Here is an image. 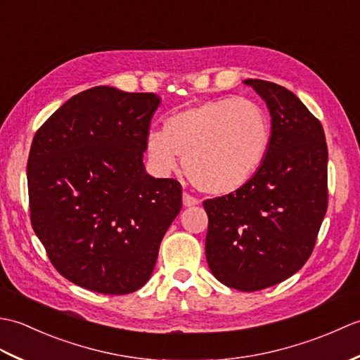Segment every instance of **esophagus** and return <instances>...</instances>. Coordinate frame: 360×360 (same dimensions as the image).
<instances>
[{
	"label": "esophagus",
	"mask_w": 360,
	"mask_h": 360,
	"mask_svg": "<svg viewBox=\"0 0 360 360\" xmlns=\"http://www.w3.org/2000/svg\"><path fill=\"white\" fill-rule=\"evenodd\" d=\"M182 202H184L186 207H192V205L200 204V200H196V198L192 196V195L184 193V195H182Z\"/></svg>",
	"instance_id": "34e87169"
}]
</instances>
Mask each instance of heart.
I'll use <instances>...</instances> for the list:
<instances>
[{
  "label": "heart",
  "instance_id": "obj_1",
  "mask_svg": "<svg viewBox=\"0 0 360 360\" xmlns=\"http://www.w3.org/2000/svg\"><path fill=\"white\" fill-rule=\"evenodd\" d=\"M271 119L255 101L223 97L190 106L147 136L151 165L167 174L184 156V172L205 193L226 195L249 182L271 145Z\"/></svg>",
  "mask_w": 360,
  "mask_h": 360
}]
</instances>
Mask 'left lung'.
<instances>
[{"label":"left lung","mask_w":360,"mask_h":360,"mask_svg":"<svg viewBox=\"0 0 360 360\" xmlns=\"http://www.w3.org/2000/svg\"><path fill=\"white\" fill-rule=\"evenodd\" d=\"M271 112L262 167L235 192L202 202L205 257L223 285L254 292L308 262L328 209V148L320 120L277 83L249 79Z\"/></svg>","instance_id":"1"}]
</instances>
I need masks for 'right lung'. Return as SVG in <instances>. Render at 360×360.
Here are the masks:
<instances>
[{
  "mask_svg": "<svg viewBox=\"0 0 360 360\" xmlns=\"http://www.w3.org/2000/svg\"><path fill=\"white\" fill-rule=\"evenodd\" d=\"M155 93L96 86L37 129L27 159L30 223L52 266L94 292L141 289L182 207V187L142 164Z\"/></svg>",
  "mask_w": 360,
  "mask_h": 360,
  "instance_id": "right-lung-1",
  "label": "right lung"
}]
</instances>
